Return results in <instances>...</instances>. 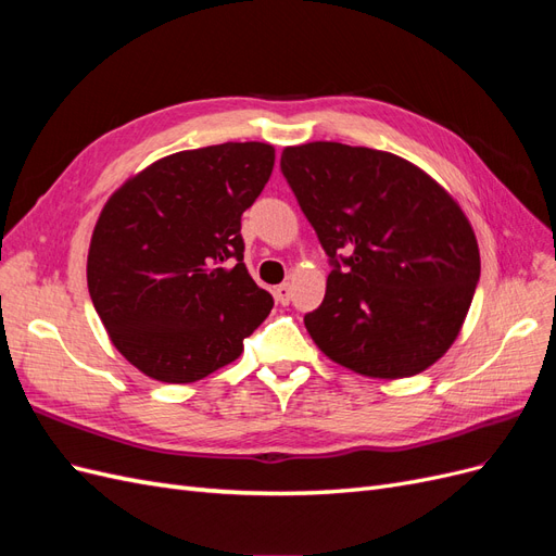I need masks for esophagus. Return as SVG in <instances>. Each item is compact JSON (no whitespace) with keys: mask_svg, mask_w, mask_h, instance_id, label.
I'll use <instances>...</instances> for the list:
<instances>
[{"mask_svg":"<svg viewBox=\"0 0 556 556\" xmlns=\"http://www.w3.org/2000/svg\"><path fill=\"white\" fill-rule=\"evenodd\" d=\"M274 294H276V301H278V304L288 306V304H290V299H292V285H290V282H282V285H278Z\"/></svg>","mask_w":556,"mask_h":556,"instance_id":"esophagus-1","label":"esophagus"}]
</instances>
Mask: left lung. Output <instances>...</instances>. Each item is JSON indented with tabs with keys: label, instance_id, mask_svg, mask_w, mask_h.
<instances>
[{
	"label": "left lung",
	"instance_id": "left-lung-1",
	"mask_svg": "<svg viewBox=\"0 0 556 556\" xmlns=\"http://www.w3.org/2000/svg\"><path fill=\"white\" fill-rule=\"evenodd\" d=\"M282 176L331 260L315 345L368 378H408L457 339L480 280L476 231L452 194L384 150L313 141Z\"/></svg>",
	"mask_w": 556,
	"mask_h": 556
}]
</instances>
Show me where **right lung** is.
<instances>
[{
    "instance_id": "obj_1",
    "label": "right lung",
    "mask_w": 556,
    "mask_h": 556,
    "mask_svg": "<svg viewBox=\"0 0 556 556\" xmlns=\"http://www.w3.org/2000/svg\"><path fill=\"white\" fill-rule=\"evenodd\" d=\"M268 143L166 155L117 188L88 252V290L111 343L141 374L185 384L239 359L274 296L243 264L241 215L274 172Z\"/></svg>"
}]
</instances>
